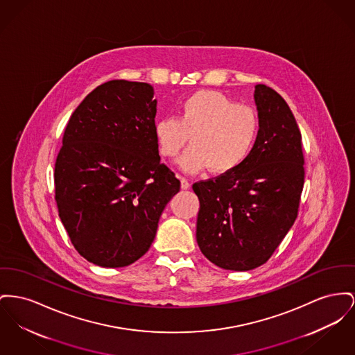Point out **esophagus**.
<instances>
[{"label": "esophagus", "mask_w": 355, "mask_h": 355, "mask_svg": "<svg viewBox=\"0 0 355 355\" xmlns=\"http://www.w3.org/2000/svg\"><path fill=\"white\" fill-rule=\"evenodd\" d=\"M180 180H181V189H184V190H188V189H190V182H189L187 178L180 177Z\"/></svg>", "instance_id": "esophagus-1"}]
</instances>
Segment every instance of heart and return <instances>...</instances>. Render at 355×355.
<instances>
[{"instance_id": "1", "label": "heart", "mask_w": 355, "mask_h": 355, "mask_svg": "<svg viewBox=\"0 0 355 355\" xmlns=\"http://www.w3.org/2000/svg\"><path fill=\"white\" fill-rule=\"evenodd\" d=\"M259 112L236 103L218 91L202 89L188 96L178 111V119L164 116L154 122L153 134L161 155L171 158L187 145L191 147L175 161L182 171L205 170L227 174L250 157L260 134Z\"/></svg>"}]
</instances>
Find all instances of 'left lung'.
<instances>
[{"label":"left lung","mask_w":355,"mask_h":355,"mask_svg":"<svg viewBox=\"0 0 355 355\" xmlns=\"http://www.w3.org/2000/svg\"><path fill=\"white\" fill-rule=\"evenodd\" d=\"M260 134L247 161L193 185L200 200L197 243L220 268L250 271L264 264L291 230L304 184L302 135L286 101L254 85Z\"/></svg>","instance_id":"1"}]
</instances>
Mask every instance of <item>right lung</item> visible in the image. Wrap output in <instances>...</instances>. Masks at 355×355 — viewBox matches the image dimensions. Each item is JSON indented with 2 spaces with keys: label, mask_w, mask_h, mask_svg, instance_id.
<instances>
[{
  "label": "right lung",
  "mask_w": 355,
  "mask_h": 355,
  "mask_svg": "<svg viewBox=\"0 0 355 355\" xmlns=\"http://www.w3.org/2000/svg\"><path fill=\"white\" fill-rule=\"evenodd\" d=\"M155 114L150 84L111 80L84 98L64 131L56 204L73 247L89 263L119 268L141 259L180 191V180L161 164Z\"/></svg>",
  "instance_id": "right-lung-1"
}]
</instances>
